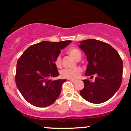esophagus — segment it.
<instances>
[{
	"label": "esophagus",
	"instance_id": "obj_1",
	"mask_svg": "<svg viewBox=\"0 0 131 131\" xmlns=\"http://www.w3.org/2000/svg\"><path fill=\"white\" fill-rule=\"evenodd\" d=\"M69 80H70V81L71 82L73 83V84H74V83H75V82H76V80H72V79H70Z\"/></svg>",
	"mask_w": 131,
	"mask_h": 131
}]
</instances>
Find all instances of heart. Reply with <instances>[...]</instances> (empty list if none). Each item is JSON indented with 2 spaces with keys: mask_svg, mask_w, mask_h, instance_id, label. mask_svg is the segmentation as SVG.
I'll return each instance as SVG.
<instances>
[{
  "mask_svg": "<svg viewBox=\"0 0 131 131\" xmlns=\"http://www.w3.org/2000/svg\"><path fill=\"white\" fill-rule=\"evenodd\" d=\"M67 52L75 59L77 60L81 57V52L78 49L75 47H70L67 49ZM54 64L58 68L61 65V59L60 56H58L54 61ZM82 69L80 67L72 68V69H64L60 72V75L62 78L68 79H76L80 76Z\"/></svg>",
  "mask_w": 131,
  "mask_h": 131,
  "instance_id": "heart-1",
  "label": "heart"
}]
</instances>
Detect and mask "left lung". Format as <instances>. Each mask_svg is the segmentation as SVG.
<instances>
[{
	"label": "left lung",
	"instance_id": "obj_1",
	"mask_svg": "<svg viewBox=\"0 0 131 131\" xmlns=\"http://www.w3.org/2000/svg\"><path fill=\"white\" fill-rule=\"evenodd\" d=\"M79 47L87 56L85 76L97 75L94 82L82 80L84 88L80 91V95L92 103L108 101L118 90L122 82L123 62L121 56L110 45L96 39L80 41Z\"/></svg>",
	"mask_w": 131,
	"mask_h": 131
}]
</instances>
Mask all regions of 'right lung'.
I'll list each match as a JSON object with an SVG mask.
<instances>
[{
  "label": "right lung",
  "mask_w": 131,
  "mask_h": 131,
  "mask_svg": "<svg viewBox=\"0 0 131 131\" xmlns=\"http://www.w3.org/2000/svg\"><path fill=\"white\" fill-rule=\"evenodd\" d=\"M72 42L42 41L29 47L17 62L16 84L23 97L31 105L46 107L53 103L66 79L49 80L59 75L54 64L61 50Z\"/></svg>",
  "instance_id": "add662e5"
}]
</instances>
